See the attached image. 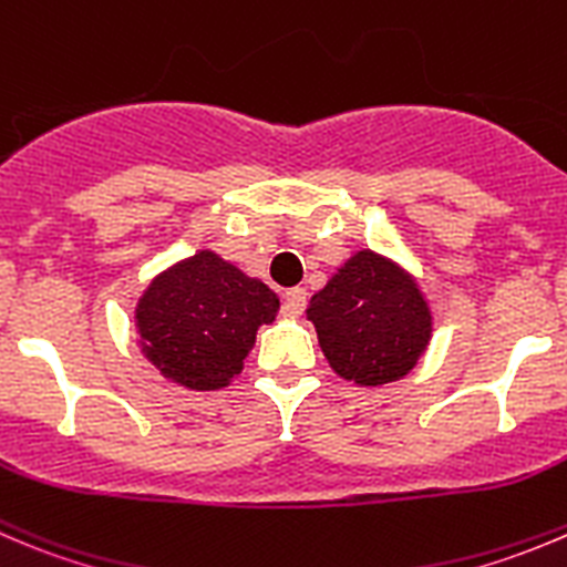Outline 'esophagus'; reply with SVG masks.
<instances>
[{
  "label": "esophagus",
  "instance_id": "esophagus-1",
  "mask_svg": "<svg viewBox=\"0 0 567 567\" xmlns=\"http://www.w3.org/2000/svg\"><path fill=\"white\" fill-rule=\"evenodd\" d=\"M307 307V290L305 288H290L282 299V312L290 318H299Z\"/></svg>",
  "mask_w": 567,
  "mask_h": 567
}]
</instances>
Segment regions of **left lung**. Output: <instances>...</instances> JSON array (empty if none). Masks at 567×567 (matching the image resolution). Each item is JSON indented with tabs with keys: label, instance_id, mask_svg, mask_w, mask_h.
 <instances>
[{
	"label": "left lung",
	"instance_id": "8db88e82",
	"mask_svg": "<svg viewBox=\"0 0 567 567\" xmlns=\"http://www.w3.org/2000/svg\"><path fill=\"white\" fill-rule=\"evenodd\" d=\"M307 318L334 373L357 384L401 379L430 340V310L415 282L373 251L351 257L312 296Z\"/></svg>",
	"mask_w": 567,
	"mask_h": 567
}]
</instances>
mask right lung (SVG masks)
Wrapping results in <instances>:
<instances>
[{
    "mask_svg": "<svg viewBox=\"0 0 567 567\" xmlns=\"http://www.w3.org/2000/svg\"><path fill=\"white\" fill-rule=\"evenodd\" d=\"M279 299L213 251L157 277L137 305L144 354L163 377L194 390L224 388L244 368L260 323Z\"/></svg>",
    "mask_w": 567,
    "mask_h": 567,
    "instance_id": "1",
    "label": "right lung"
}]
</instances>
